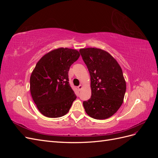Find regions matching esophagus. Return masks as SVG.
Instances as JSON below:
<instances>
[{"mask_svg":"<svg viewBox=\"0 0 158 158\" xmlns=\"http://www.w3.org/2000/svg\"><path fill=\"white\" fill-rule=\"evenodd\" d=\"M82 85H79L78 86V89L79 91H80L81 89H82Z\"/></svg>","mask_w":158,"mask_h":158,"instance_id":"esophagus-1","label":"esophagus"}]
</instances>
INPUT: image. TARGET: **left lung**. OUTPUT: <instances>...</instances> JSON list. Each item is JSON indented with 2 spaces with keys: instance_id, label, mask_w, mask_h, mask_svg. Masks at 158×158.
Listing matches in <instances>:
<instances>
[{
  "instance_id": "left-lung-1",
  "label": "left lung",
  "mask_w": 158,
  "mask_h": 158,
  "mask_svg": "<svg viewBox=\"0 0 158 158\" xmlns=\"http://www.w3.org/2000/svg\"><path fill=\"white\" fill-rule=\"evenodd\" d=\"M89 70L92 95L83 106L88 115L106 119L115 113L123 102L126 82L117 60L107 52L97 48L79 51Z\"/></svg>"
}]
</instances>
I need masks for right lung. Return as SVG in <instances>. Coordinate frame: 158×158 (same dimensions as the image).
Wrapping results in <instances>:
<instances>
[{"instance_id": "right-lung-1", "label": "right lung", "mask_w": 158, "mask_h": 158, "mask_svg": "<svg viewBox=\"0 0 158 158\" xmlns=\"http://www.w3.org/2000/svg\"><path fill=\"white\" fill-rule=\"evenodd\" d=\"M79 56V52L75 49L59 48L37 62L30 77V92L44 116L57 118L69 112L76 99L69 82V71Z\"/></svg>"}]
</instances>
